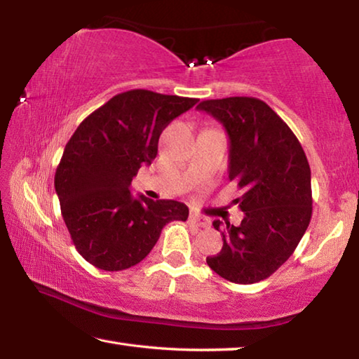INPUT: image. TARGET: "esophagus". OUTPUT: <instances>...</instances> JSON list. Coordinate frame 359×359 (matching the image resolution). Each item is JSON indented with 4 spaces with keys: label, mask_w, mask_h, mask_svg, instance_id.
Instances as JSON below:
<instances>
[{
    "label": "esophagus",
    "mask_w": 359,
    "mask_h": 359,
    "mask_svg": "<svg viewBox=\"0 0 359 359\" xmlns=\"http://www.w3.org/2000/svg\"><path fill=\"white\" fill-rule=\"evenodd\" d=\"M190 222L193 226H198V228H209L210 226V222L205 217L201 215H190Z\"/></svg>",
    "instance_id": "34e87169"
}]
</instances>
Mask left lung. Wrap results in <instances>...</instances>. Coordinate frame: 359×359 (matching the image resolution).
<instances>
[{
	"mask_svg": "<svg viewBox=\"0 0 359 359\" xmlns=\"http://www.w3.org/2000/svg\"><path fill=\"white\" fill-rule=\"evenodd\" d=\"M198 109L228 133V177L242 190L233 203L244 212L238 226L212 223L223 247L205 261L229 282L257 283L293 255L311 223V166L294 133L264 101L231 96L203 101Z\"/></svg>",
	"mask_w": 359,
	"mask_h": 359,
	"instance_id": "8db88e82",
	"label": "left lung"
}]
</instances>
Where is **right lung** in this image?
I'll list each match as a JSON object with an SVG mask.
<instances>
[{"mask_svg": "<svg viewBox=\"0 0 359 359\" xmlns=\"http://www.w3.org/2000/svg\"><path fill=\"white\" fill-rule=\"evenodd\" d=\"M196 98L130 90L77 126L55 172L62 215L77 252L102 271H123L147 257L165 224L185 222L172 199L133 198L131 180L158 154L163 130Z\"/></svg>", "mask_w": 359, "mask_h": 359, "instance_id": "add662e5", "label": "right lung"}]
</instances>
